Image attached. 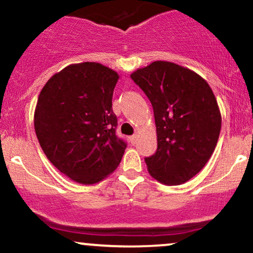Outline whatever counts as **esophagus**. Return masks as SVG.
Listing matches in <instances>:
<instances>
[{
	"label": "esophagus",
	"instance_id": "obj_1",
	"mask_svg": "<svg viewBox=\"0 0 253 253\" xmlns=\"http://www.w3.org/2000/svg\"><path fill=\"white\" fill-rule=\"evenodd\" d=\"M136 139H138V135H136V134H134V135H132V136H130V138H129L130 143H132V144H135Z\"/></svg>",
	"mask_w": 253,
	"mask_h": 253
}]
</instances>
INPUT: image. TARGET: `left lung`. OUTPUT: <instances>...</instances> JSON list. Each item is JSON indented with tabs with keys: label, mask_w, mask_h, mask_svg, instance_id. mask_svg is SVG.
<instances>
[{
	"label": "left lung",
	"mask_w": 253,
	"mask_h": 253,
	"mask_svg": "<svg viewBox=\"0 0 253 253\" xmlns=\"http://www.w3.org/2000/svg\"><path fill=\"white\" fill-rule=\"evenodd\" d=\"M153 107L157 147L145 158L149 173L178 185L203 169L215 150L221 113L207 81L178 64L156 60L130 75Z\"/></svg>",
	"instance_id": "1"
}]
</instances>
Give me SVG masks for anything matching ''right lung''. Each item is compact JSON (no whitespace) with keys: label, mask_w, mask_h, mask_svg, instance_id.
<instances>
[{"label":"right lung","mask_w":253,"mask_h":253,"mask_svg":"<svg viewBox=\"0 0 253 253\" xmlns=\"http://www.w3.org/2000/svg\"><path fill=\"white\" fill-rule=\"evenodd\" d=\"M119 74L100 63L71 64L40 91L34 129L48 161L81 184H95L114 172L126 143L115 134L112 98Z\"/></svg>","instance_id":"1"}]
</instances>
